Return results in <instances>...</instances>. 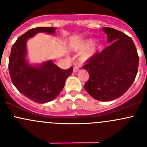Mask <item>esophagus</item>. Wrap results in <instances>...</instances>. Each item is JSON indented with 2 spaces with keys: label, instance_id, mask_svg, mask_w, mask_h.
I'll return each instance as SVG.
<instances>
[{
  "label": "esophagus",
  "instance_id": "obj_1",
  "mask_svg": "<svg viewBox=\"0 0 147 147\" xmlns=\"http://www.w3.org/2000/svg\"><path fill=\"white\" fill-rule=\"evenodd\" d=\"M79 69H80V67L79 66H75V67H74V68H73V72H77L78 70H79Z\"/></svg>",
  "mask_w": 147,
  "mask_h": 147
}]
</instances>
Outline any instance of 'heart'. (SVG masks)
<instances>
[{
    "instance_id": "1",
    "label": "heart",
    "mask_w": 147,
    "mask_h": 147,
    "mask_svg": "<svg viewBox=\"0 0 147 147\" xmlns=\"http://www.w3.org/2000/svg\"><path fill=\"white\" fill-rule=\"evenodd\" d=\"M92 43V40H84L79 41L73 46V50L75 51H81L87 48ZM100 45L99 44H94L89 47L85 50L82 55V59L83 60H86L91 57L93 55L97 53V50L100 49Z\"/></svg>"
}]
</instances>
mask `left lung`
Listing matches in <instances>:
<instances>
[{"label": "left lung", "mask_w": 147, "mask_h": 147, "mask_svg": "<svg viewBox=\"0 0 147 147\" xmlns=\"http://www.w3.org/2000/svg\"><path fill=\"white\" fill-rule=\"evenodd\" d=\"M102 30L110 44L93 55L82 67L90 75L86 91L95 100L106 102L119 98L131 87L138 72L139 55L128 35L112 28Z\"/></svg>", "instance_id": "1"}]
</instances>
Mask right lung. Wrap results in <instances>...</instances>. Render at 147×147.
I'll return each instance as SVG.
<instances>
[{
	"mask_svg": "<svg viewBox=\"0 0 147 147\" xmlns=\"http://www.w3.org/2000/svg\"><path fill=\"white\" fill-rule=\"evenodd\" d=\"M54 27H38L29 30L19 37L12 46L8 69L12 82L21 94L39 104L53 100L65 86L73 67L63 69L51 60L38 67L28 65L26 60V42L40 32L54 34Z\"/></svg>",
	"mask_w": 147,
	"mask_h": 147,
	"instance_id": "right-lung-1",
	"label": "right lung"
}]
</instances>
